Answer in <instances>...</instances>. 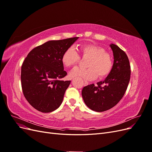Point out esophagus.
<instances>
[{"label": "esophagus", "mask_w": 152, "mask_h": 152, "mask_svg": "<svg viewBox=\"0 0 152 152\" xmlns=\"http://www.w3.org/2000/svg\"><path fill=\"white\" fill-rule=\"evenodd\" d=\"M87 85H88V82H87V81H85V82H84V86H87Z\"/></svg>", "instance_id": "1"}]
</instances>
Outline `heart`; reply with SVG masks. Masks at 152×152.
<instances>
[{"label": "heart", "instance_id": "obj_1", "mask_svg": "<svg viewBox=\"0 0 152 152\" xmlns=\"http://www.w3.org/2000/svg\"><path fill=\"white\" fill-rule=\"evenodd\" d=\"M79 52L82 58H88L86 62L87 68H74L70 73L71 78L80 77L92 80L98 76L99 79H103L111 73L113 66L112 56L102 47L91 44H84L79 48ZM79 60V55L72 48L67 49L61 57L63 65L66 67L76 65Z\"/></svg>", "mask_w": 152, "mask_h": 152}]
</instances>
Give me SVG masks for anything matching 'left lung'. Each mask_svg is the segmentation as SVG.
Here are the masks:
<instances>
[{
    "instance_id": "1",
    "label": "left lung",
    "mask_w": 152,
    "mask_h": 152,
    "mask_svg": "<svg viewBox=\"0 0 152 152\" xmlns=\"http://www.w3.org/2000/svg\"><path fill=\"white\" fill-rule=\"evenodd\" d=\"M113 54V66L111 73L97 84L85 86L82 96L87 107L102 112L113 108L125 94L131 76V66L126 53L117 45H110Z\"/></svg>"
}]
</instances>
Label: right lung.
Wrapping results in <instances>:
<instances>
[{
    "label": "right lung",
    "mask_w": 152,
    "mask_h": 152,
    "mask_svg": "<svg viewBox=\"0 0 152 152\" xmlns=\"http://www.w3.org/2000/svg\"><path fill=\"white\" fill-rule=\"evenodd\" d=\"M78 39L48 41L32 49L23 63V93L28 102L38 111L52 112L62 103L71 81L61 80L67 75L61 57Z\"/></svg>",
    "instance_id": "right-lung-1"
}]
</instances>
